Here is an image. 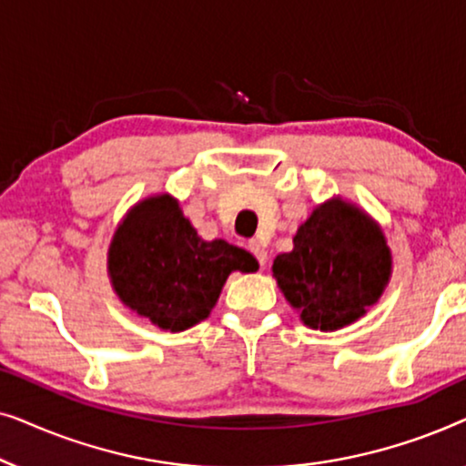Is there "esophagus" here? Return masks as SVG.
Segmentation results:
<instances>
[{"label":"esophagus","mask_w":466,"mask_h":466,"mask_svg":"<svg viewBox=\"0 0 466 466\" xmlns=\"http://www.w3.org/2000/svg\"><path fill=\"white\" fill-rule=\"evenodd\" d=\"M250 252L254 254V257H257L260 267L267 265V250H265V246L260 244L258 239H252V241H250Z\"/></svg>","instance_id":"obj_1"}]
</instances>
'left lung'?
<instances>
[{"mask_svg":"<svg viewBox=\"0 0 466 466\" xmlns=\"http://www.w3.org/2000/svg\"><path fill=\"white\" fill-rule=\"evenodd\" d=\"M273 278L305 327L339 330L380 301L392 276L384 228L356 203L330 197L311 209L278 254Z\"/></svg>","mask_w":466,"mask_h":466,"instance_id":"1","label":"left lung"}]
</instances>
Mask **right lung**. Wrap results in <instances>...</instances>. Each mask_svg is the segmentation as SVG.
<instances>
[{"label": "right lung", "mask_w": 466, "mask_h": 466, "mask_svg": "<svg viewBox=\"0 0 466 466\" xmlns=\"http://www.w3.org/2000/svg\"><path fill=\"white\" fill-rule=\"evenodd\" d=\"M257 269V258L244 248L201 239L169 193L139 199L107 248V278L116 297L169 333L206 320L233 271Z\"/></svg>", "instance_id": "right-lung-1"}]
</instances>
